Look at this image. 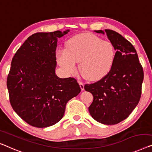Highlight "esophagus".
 I'll return each mask as SVG.
<instances>
[{
	"instance_id": "esophagus-1",
	"label": "esophagus",
	"mask_w": 152,
	"mask_h": 152,
	"mask_svg": "<svg viewBox=\"0 0 152 152\" xmlns=\"http://www.w3.org/2000/svg\"><path fill=\"white\" fill-rule=\"evenodd\" d=\"M78 82L79 83V85H80V89L82 90H84V83L81 82V81H79V80L78 81Z\"/></svg>"
}]
</instances>
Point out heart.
I'll return each mask as SVG.
<instances>
[{
	"instance_id": "heart-1",
	"label": "heart",
	"mask_w": 152,
	"mask_h": 152,
	"mask_svg": "<svg viewBox=\"0 0 152 152\" xmlns=\"http://www.w3.org/2000/svg\"><path fill=\"white\" fill-rule=\"evenodd\" d=\"M56 56L58 64L66 74L75 73L76 63H79V71L83 78L97 80L110 72L115 50L108 41L91 33H82L69 39L66 50H58Z\"/></svg>"
}]
</instances>
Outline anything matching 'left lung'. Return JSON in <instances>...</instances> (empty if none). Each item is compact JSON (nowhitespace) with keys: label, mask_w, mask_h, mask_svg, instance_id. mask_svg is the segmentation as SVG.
Returning a JSON list of instances; mask_svg holds the SVG:
<instances>
[{"label":"left lung","mask_w":152,"mask_h":152,"mask_svg":"<svg viewBox=\"0 0 152 152\" xmlns=\"http://www.w3.org/2000/svg\"><path fill=\"white\" fill-rule=\"evenodd\" d=\"M105 31L116 50L113 66L102 78L84 88L94 96L89 107L93 118L101 124L114 125L126 119L139 103L144 73L133 45L114 31ZM96 32L104 34L102 30Z\"/></svg>","instance_id":"8db88e82"}]
</instances>
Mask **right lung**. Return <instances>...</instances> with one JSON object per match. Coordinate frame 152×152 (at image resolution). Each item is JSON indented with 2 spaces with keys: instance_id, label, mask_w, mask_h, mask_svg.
<instances>
[{
  "instance_id": "right-lung-1",
  "label": "right lung",
  "mask_w": 152,
  "mask_h": 152,
  "mask_svg": "<svg viewBox=\"0 0 152 152\" xmlns=\"http://www.w3.org/2000/svg\"><path fill=\"white\" fill-rule=\"evenodd\" d=\"M68 31L33 34L11 61L7 79L10 104L33 127L46 128L59 121L67 102L81 91L75 78H60L54 71L57 39Z\"/></svg>"
}]
</instances>
